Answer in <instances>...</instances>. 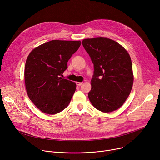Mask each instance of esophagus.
Here are the masks:
<instances>
[{"label":"esophagus","mask_w":160,"mask_h":160,"mask_svg":"<svg viewBox=\"0 0 160 160\" xmlns=\"http://www.w3.org/2000/svg\"><path fill=\"white\" fill-rule=\"evenodd\" d=\"M82 83H83V82H77V85L80 86L82 85Z\"/></svg>","instance_id":"34e87169"}]
</instances>
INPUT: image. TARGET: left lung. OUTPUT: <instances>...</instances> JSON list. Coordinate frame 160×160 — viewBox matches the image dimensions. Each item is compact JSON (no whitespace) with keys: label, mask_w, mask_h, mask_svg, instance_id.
<instances>
[{"label":"left lung","mask_w":160,"mask_h":160,"mask_svg":"<svg viewBox=\"0 0 160 160\" xmlns=\"http://www.w3.org/2000/svg\"><path fill=\"white\" fill-rule=\"evenodd\" d=\"M82 45L93 63L88 97L98 110L119 109L128 97L133 82L131 58L121 45L105 38L86 39Z\"/></svg>","instance_id":"8db88e82"}]
</instances>
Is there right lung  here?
<instances>
[{
    "mask_svg": "<svg viewBox=\"0 0 160 160\" xmlns=\"http://www.w3.org/2000/svg\"><path fill=\"white\" fill-rule=\"evenodd\" d=\"M80 45V41L52 40L28 55L24 69L25 86L29 98L41 112L54 115L70 103L77 85L60 77Z\"/></svg>",
    "mask_w": 160,
    "mask_h": 160,
    "instance_id": "right-lung-1",
    "label": "right lung"
}]
</instances>
